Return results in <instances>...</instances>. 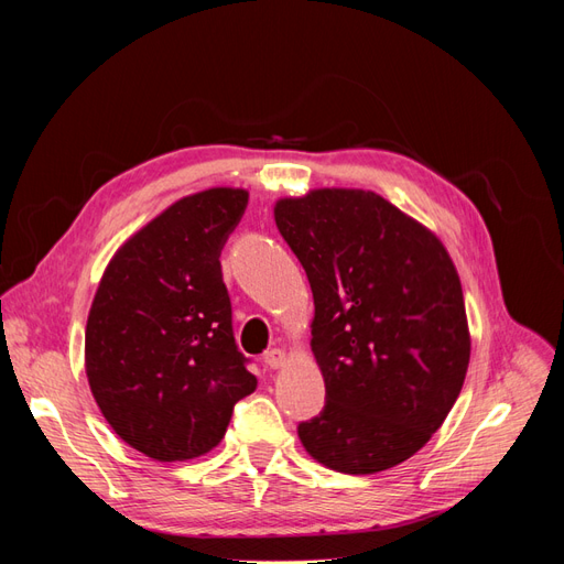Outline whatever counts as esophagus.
<instances>
[{
    "instance_id": "esophagus-1",
    "label": "esophagus",
    "mask_w": 564,
    "mask_h": 564,
    "mask_svg": "<svg viewBox=\"0 0 564 564\" xmlns=\"http://www.w3.org/2000/svg\"><path fill=\"white\" fill-rule=\"evenodd\" d=\"M284 362H286V355L280 348H270L263 352V365L268 369H280Z\"/></svg>"
}]
</instances>
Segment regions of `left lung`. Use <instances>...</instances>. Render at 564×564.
<instances>
[{"mask_svg":"<svg viewBox=\"0 0 564 564\" xmlns=\"http://www.w3.org/2000/svg\"><path fill=\"white\" fill-rule=\"evenodd\" d=\"M275 224L308 275L324 406L305 452L369 475L416 454L447 419L470 360L456 268L437 237L377 193L280 199Z\"/></svg>","mask_w":564,"mask_h":564,"instance_id":"obj_1","label":"left lung"}]
</instances>
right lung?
<instances>
[{
	"mask_svg": "<svg viewBox=\"0 0 564 564\" xmlns=\"http://www.w3.org/2000/svg\"><path fill=\"white\" fill-rule=\"evenodd\" d=\"M247 202L232 187L178 199L98 284L84 338L89 386L112 431L150 458L207 454L256 390L218 261Z\"/></svg>",
	"mask_w": 564,
	"mask_h": 564,
	"instance_id": "right-lung-1",
	"label": "right lung"
}]
</instances>
